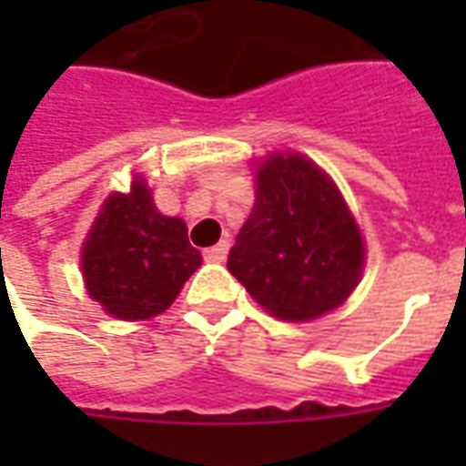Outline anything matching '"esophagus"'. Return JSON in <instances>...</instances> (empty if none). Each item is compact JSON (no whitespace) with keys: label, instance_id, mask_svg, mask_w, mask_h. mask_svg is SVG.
<instances>
[{"label":"esophagus","instance_id":"obj_1","mask_svg":"<svg viewBox=\"0 0 466 466\" xmlns=\"http://www.w3.org/2000/svg\"><path fill=\"white\" fill-rule=\"evenodd\" d=\"M227 252H229V242L224 239V242L214 244L209 249H204V259H207V262H224V259H227Z\"/></svg>","mask_w":466,"mask_h":466}]
</instances>
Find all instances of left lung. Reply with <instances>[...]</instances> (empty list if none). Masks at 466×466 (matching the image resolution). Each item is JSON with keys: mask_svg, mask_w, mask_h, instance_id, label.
<instances>
[{"mask_svg": "<svg viewBox=\"0 0 466 466\" xmlns=\"http://www.w3.org/2000/svg\"><path fill=\"white\" fill-rule=\"evenodd\" d=\"M361 264L360 227L332 179L297 154L269 157L227 259L254 302L287 322L314 319L350 297Z\"/></svg>", "mask_w": 466, "mask_h": 466, "instance_id": "left-lung-1", "label": "left lung"}]
</instances>
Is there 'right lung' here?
<instances>
[{
  "label": "right lung",
  "mask_w": 466,
  "mask_h": 466,
  "mask_svg": "<svg viewBox=\"0 0 466 466\" xmlns=\"http://www.w3.org/2000/svg\"><path fill=\"white\" fill-rule=\"evenodd\" d=\"M199 264L182 219L157 212L142 179L106 199L82 249L89 297L129 322L164 312Z\"/></svg>",
  "instance_id": "obj_1"
}]
</instances>
